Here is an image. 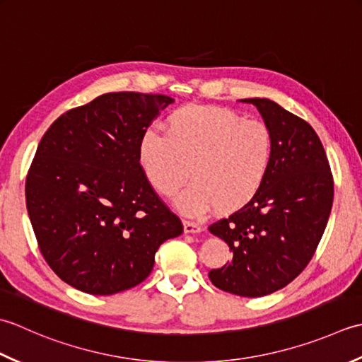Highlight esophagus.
I'll use <instances>...</instances> for the list:
<instances>
[{"label":"esophagus","instance_id":"34e87169","mask_svg":"<svg viewBox=\"0 0 362 362\" xmlns=\"http://www.w3.org/2000/svg\"><path fill=\"white\" fill-rule=\"evenodd\" d=\"M202 225L197 222H190V220H184V233H200Z\"/></svg>","mask_w":362,"mask_h":362}]
</instances>
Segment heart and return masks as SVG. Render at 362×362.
I'll list each match as a JSON object with an SVG mask.
<instances>
[{
  "instance_id": "b5f03b06",
  "label": "heart",
  "mask_w": 362,
  "mask_h": 362,
  "mask_svg": "<svg viewBox=\"0 0 362 362\" xmlns=\"http://www.w3.org/2000/svg\"><path fill=\"white\" fill-rule=\"evenodd\" d=\"M146 178L159 194L172 197L189 216L217 208L233 212L261 190L274 162L275 142L267 124L245 120L225 107L186 106L170 114L167 132H144L139 145Z\"/></svg>"
}]
</instances>
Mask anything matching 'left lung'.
Returning a JSON list of instances; mask_svg holds the SVG:
<instances>
[{
	"label": "left lung",
	"instance_id": "1",
	"mask_svg": "<svg viewBox=\"0 0 362 362\" xmlns=\"http://www.w3.org/2000/svg\"><path fill=\"white\" fill-rule=\"evenodd\" d=\"M240 101L256 106L274 134V162L252 200L209 226L233 253L230 262L209 272V279L225 292L255 298L283 289L313 259L334 182L311 124L267 98Z\"/></svg>",
	"mask_w": 362,
	"mask_h": 362
}]
</instances>
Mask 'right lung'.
<instances>
[{
  "label": "right lung",
  "instance_id": "right-lung-1",
  "mask_svg": "<svg viewBox=\"0 0 362 362\" xmlns=\"http://www.w3.org/2000/svg\"><path fill=\"white\" fill-rule=\"evenodd\" d=\"M172 103L159 93H105L62 114L37 146L28 214L42 256L75 289H131L151 274L160 243L182 233L139 153L144 132Z\"/></svg>",
  "mask_w": 362,
  "mask_h": 362
}]
</instances>
